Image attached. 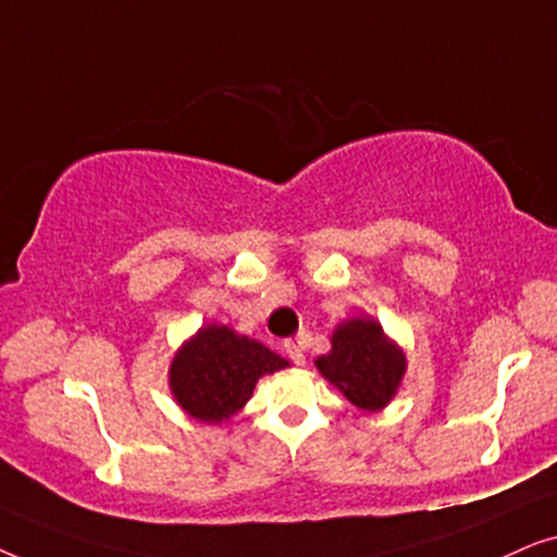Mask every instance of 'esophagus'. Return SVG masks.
<instances>
[{
	"label": "esophagus",
	"instance_id": "1",
	"mask_svg": "<svg viewBox=\"0 0 557 557\" xmlns=\"http://www.w3.org/2000/svg\"><path fill=\"white\" fill-rule=\"evenodd\" d=\"M284 352L288 355V360H292L294 364H304V360H307V357H304V349L296 345L294 339H286L284 342Z\"/></svg>",
	"mask_w": 557,
	"mask_h": 557
}]
</instances>
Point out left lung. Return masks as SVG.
<instances>
[{
	"label": "left lung",
	"instance_id": "left-lung-1",
	"mask_svg": "<svg viewBox=\"0 0 557 557\" xmlns=\"http://www.w3.org/2000/svg\"><path fill=\"white\" fill-rule=\"evenodd\" d=\"M314 364L352 406L368 413L383 410L406 375L403 349L370 317L342 322L332 334V349Z\"/></svg>",
	"mask_w": 557,
	"mask_h": 557
}]
</instances>
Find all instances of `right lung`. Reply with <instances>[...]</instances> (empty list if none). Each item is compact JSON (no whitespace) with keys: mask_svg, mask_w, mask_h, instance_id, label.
I'll return each mask as SVG.
<instances>
[{"mask_svg":"<svg viewBox=\"0 0 557 557\" xmlns=\"http://www.w3.org/2000/svg\"><path fill=\"white\" fill-rule=\"evenodd\" d=\"M288 368L284 357L225 324H205L170 364L174 400L202 423H223L246 406L263 375Z\"/></svg>","mask_w":557,"mask_h":557,"instance_id":"right-lung-1","label":"right lung"}]
</instances>
